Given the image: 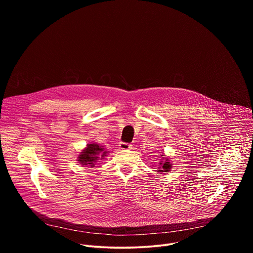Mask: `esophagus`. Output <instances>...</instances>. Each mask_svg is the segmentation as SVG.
<instances>
[{"instance_id":"34e87169","label":"esophagus","mask_w":253,"mask_h":253,"mask_svg":"<svg viewBox=\"0 0 253 253\" xmlns=\"http://www.w3.org/2000/svg\"><path fill=\"white\" fill-rule=\"evenodd\" d=\"M119 148H120L121 150H128V149H131V148H132V145H131V144H128V143L120 142V143H119Z\"/></svg>"}]
</instances>
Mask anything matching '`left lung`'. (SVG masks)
<instances>
[{"label":"left lung","mask_w":253,"mask_h":253,"mask_svg":"<svg viewBox=\"0 0 253 253\" xmlns=\"http://www.w3.org/2000/svg\"><path fill=\"white\" fill-rule=\"evenodd\" d=\"M161 156H163V155H161ZM171 168H172V164L170 163V160L168 158H165L164 162L163 161L160 162V166L158 167L157 171L160 172V173H162V172H169L171 170Z\"/></svg>","instance_id":"obj_1"}]
</instances>
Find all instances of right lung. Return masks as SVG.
I'll return each mask as SVG.
<instances>
[{
    "mask_svg": "<svg viewBox=\"0 0 253 253\" xmlns=\"http://www.w3.org/2000/svg\"><path fill=\"white\" fill-rule=\"evenodd\" d=\"M107 154L103 146H100L97 143L87 144V147L82 150L78 156V161L80 164L86 167H94L99 159H103Z\"/></svg>",
    "mask_w": 253,
    "mask_h": 253,
    "instance_id": "add662e5",
    "label": "right lung"
}]
</instances>
